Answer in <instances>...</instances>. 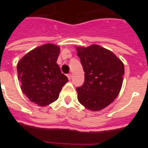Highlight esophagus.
<instances>
[{
  "mask_svg": "<svg viewBox=\"0 0 148 148\" xmlns=\"http://www.w3.org/2000/svg\"><path fill=\"white\" fill-rule=\"evenodd\" d=\"M67 77H68V78H69V79H71V78H72V74L71 73H70V74H67Z\"/></svg>",
  "mask_w": 148,
  "mask_h": 148,
  "instance_id": "1",
  "label": "esophagus"
}]
</instances>
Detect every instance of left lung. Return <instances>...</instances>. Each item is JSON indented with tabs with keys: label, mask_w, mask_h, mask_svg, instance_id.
<instances>
[{
	"label": "left lung",
	"mask_w": 148,
	"mask_h": 148,
	"mask_svg": "<svg viewBox=\"0 0 148 148\" xmlns=\"http://www.w3.org/2000/svg\"><path fill=\"white\" fill-rule=\"evenodd\" d=\"M76 49L85 73L83 85L76 88L78 101L90 110H101L118 96L124 64L114 53L96 44L77 47Z\"/></svg>",
	"instance_id": "8db88e82"
}]
</instances>
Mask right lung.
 <instances>
[{
  "label": "right lung",
  "mask_w": 148,
  "mask_h": 148,
  "mask_svg": "<svg viewBox=\"0 0 148 148\" xmlns=\"http://www.w3.org/2000/svg\"><path fill=\"white\" fill-rule=\"evenodd\" d=\"M59 53L58 46L44 44L29 52L17 65L22 92L30 101L40 107L57 100L68 82L57 64Z\"/></svg>",
  "instance_id": "right-lung-1"
}]
</instances>
